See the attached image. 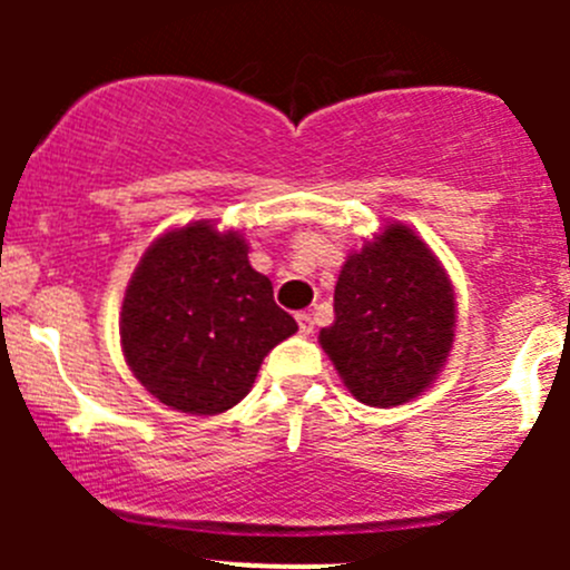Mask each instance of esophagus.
I'll use <instances>...</instances> for the list:
<instances>
[{
    "label": "esophagus",
    "instance_id": "34e87169",
    "mask_svg": "<svg viewBox=\"0 0 570 570\" xmlns=\"http://www.w3.org/2000/svg\"><path fill=\"white\" fill-rule=\"evenodd\" d=\"M297 327H301V333L303 336H308V333L314 331V320H312V314H306V312H301L297 314Z\"/></svg>",
    "mask_w": 570,
    "mask_h": 570
}]
</instances>
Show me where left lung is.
<instances>
[{
	"label": "left lung",
	"mask_w": 570,
	"mask_h": 570,
	"mask_svg": "<svg viewBox=\"0 0 570 570\" xmlns=\"http://www.w3.org/2000/svg\"><path fill=\"white\" fill-rule=\"evenodd\" d=\"M320 344L350 394L392 407L430 389L455 342V292L433 250L402 223L350 253Z\"/></svg>",
	"instance_id": "obj_1"
}]
</instances>
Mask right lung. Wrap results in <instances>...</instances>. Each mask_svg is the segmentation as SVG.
I'll list each match as a JSON object with an SVG mask.
<instances>
[{
  "label": "right lung",
  "mask_w": 570,
  "mask_h": 570,
  "mask_svg": "<svg viewBox=\"0 0 570 570\" xmlns=\"http://www.w3.org/2000/svg\"><path fill=\"white\" fill-rule=\"evenodd\" d=\"M297 331L239 232L195 220L142 253L120 308L137 381L181 413L215 416L250 392L264 355Z\"/></svg>",
  "instance_id": "add662e5"
}]
</instances>
